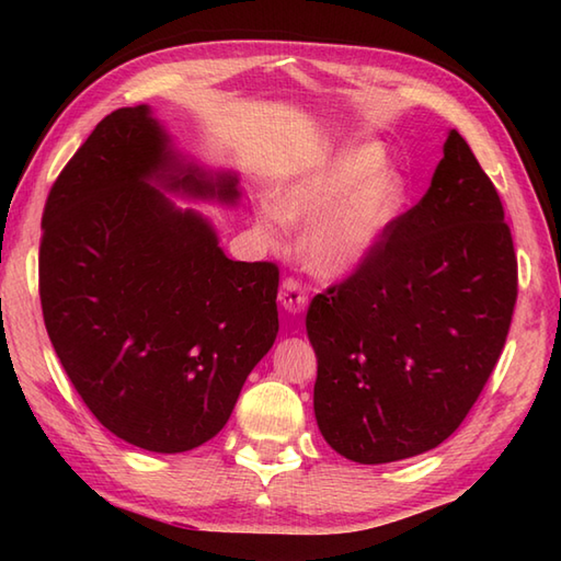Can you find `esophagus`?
I'll return each instance as SVG.
<instances>
[{"mask_svg": "<svg viewBox=\"0 0 561 561\" xmlns=\"http://www.w3.org/2000/svg\"><path fill=\"white\" fill-rule=\"evenodd\" d=\"M279 301L289 313H301L308 304L306 284L299 277H284L279 289Z\"/></svg>", "mask_w": 561, "mask_h": 561, "instance_id": "34e87169", "label": "esophagus"}]
</instances>
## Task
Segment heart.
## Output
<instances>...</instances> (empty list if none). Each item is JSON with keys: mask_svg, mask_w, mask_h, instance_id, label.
Wrapping results in <instances>:
<instances>
[{"mask_svg": "<svg viewBox=\"0 0 561 561\" xmlns=\"http://www.w3.org/2000/svg\"><path fill=\"white\" fill-rule=\"evenodd\" d=\"M374 147H350L274 187L270 207L282 224H313L306 260L316 272L350 274L368 260L404 205V181ZM277 236L270 214L260 221Z\"/></svg>", "mask_w": 561, "mask_h": 561, "instance_id": "b5f03b06", "label": "heart"}]
</instances>
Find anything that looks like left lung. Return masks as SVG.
Returning <instances> with one entry per match:
<instances>
[{"label":"left lung","instance_id":"8db88e82","mask_svg":"<svg viewBox=\"0 0 561 561\" xmlns=\"http://www.w3.org/2000/svg\"><path fill=\"white\" fill-rule=\"evenodd\" d=\"M516 296L504 205L450 129L426 195L308 306L320 434L364 465L436 448L490 380Z\"/></svg>","mask_w":561,"mask_h":561}]
</instances>
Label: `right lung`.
I'll list each match as a JSON object with an SVG mask.
<instances>
[{"instance_id": "add662e5", "label": "right lung", "mask_w": 561, "mask_h": 561, "mask_svg": "<svg viewBox=\"0 0 561 561\" xmlns=\"http://www.w3.org/2000/svg\"><path fill=\"white\" fill-rule=\"evenodd\" d=\"M147 105L105 115L45 199L43 320L71 386L127 444L183 453L229 422L277 337L279 267L236 262L149 181L233 202L183 169Z\"/></svg>"}]
</instances>
